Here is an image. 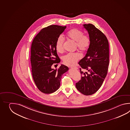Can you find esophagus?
<instances>
[{
    "label": "esophagus",
    "mask_w": 130,
    "mask_h": 130,
    "mask_svg": "<svg viewBox=\"0 0 130 130\" xmlns=\"http://www.w3.org/2000/svg\"><path fill=\"white\" fill-rule=\"evenodd\" d=\"M71 68L72 69H75V70H77V67H71Z\"/></svg>",
    "instance_id": "1"
}]
</instances>
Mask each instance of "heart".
Instances as JSON below:
<instances>
[{
    "mask_svg": "<svg viewBox=\"0 0 130 130\" xmlns=\"http://www.w3.org/2000/svg\"><path fill=\"white\" fill-rule=\"evenodd\" d=\"M67 37L69 39L76 42V48L82 53L86 52L90 46L91 39L88 35H84L82 30L73 28L67 33ZM64 39L62 36L58 37L56 42V51L58 53H63L64 50ZM81 58L79 53H69L64 56L62 59L64 64L68 66H74Z\"/></svg>",
    "mask_w": 130,
    "mask_h": 130,
    "instance_id": "1",
    "label": "heart"
}]
</instances>
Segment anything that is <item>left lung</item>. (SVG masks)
<instances>
[{
    "mask_svg": "<svg viewBox=\"0 0 130 130\" xmlns=\"http://www.w3.org/2000/svg\"><path fill=\"white\" fill-rule=\"evenodd\" d=\"M87 30L91 44L86 56L78 64L81 80L76 83L77 90L85 95H91L99 90L108 72L109 64V48L105 35L91 24L83 25ZM81 69L86 72L82 71Z\"/></svg>",
    "mask_w": 130,
    "mask_h": 130,
    "instance_id": "left-lung-1",
    "label": "left lung"
}]
</instances>
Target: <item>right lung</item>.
<instances>
[{"mask_svg": "<svg viewBox=\"0 0 130 130\" xmlns=\"http://www.w3.org/2000/svg\"><path fill=\"white\" fill-rule=\"evenodd\" d=\"M66 28L57 25L44 28L35 36L31 44L30 62L33 80L39 90L45 94L53 93L59 88L62 75L69 70L63 64L58 69L52 68L60 62L56 42Z\"/></svg>", "mask_w": 130, "mask_h": 130, "instance_id": "1", "label": "right lung"}]
</instances>
